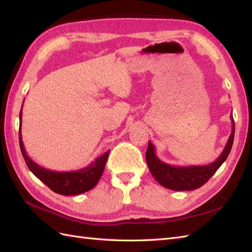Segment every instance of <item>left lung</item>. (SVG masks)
Masks as SVG:
<instances>
[{
	"label": "left lung",
	"instance_id": "8db88e82",
	"mask_svg": "<svg viewBox=\"0 0 252 252\" xmlns=\"http://www.w3.org/2000/svg\"><path fill=\"white\" fill-rule=\"evenodd\" d=\"M231 119L232 133L228 137L225 147H224L222 154L216 161L207 165L176 167V165L165 163L156 156V153H155L156 151H155L154 145L152 142H148L146 162L154 178L156 179L160 185L172 190H192L199 189L217 172V170L225 161L229 152H231L235 134V123L233 116H231Z\"/></svg>",
	"mask_w": 252,
	"mask_h": 252
}]
</instances>
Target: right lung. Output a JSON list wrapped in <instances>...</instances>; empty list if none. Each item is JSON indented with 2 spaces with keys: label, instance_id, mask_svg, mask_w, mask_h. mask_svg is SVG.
<instances>
[{
  "label": "right lung",
  "instance_id": "add662e5",
  "mask_svg": "<svg viewBox=\"0 0 252 252\" xmlns=\"http://www.w3.org/2000/svg\"><path fill=\"white\" fill-rule=\"evenodd\" d=\"M23 108V107H21ZM21 117L23 112L20 110L19 114V145L23 154L24 159L26 161L27 167L33 173L37 179L43 182L49 186L50 189L61 195L71 196V195H80L83 192L92 189L93 187L98 183L101 174L104 172L105 164L109 156V151H107L103 155H100L96 158L94 161L89 164L88 167L82 168L76 171H69V172H57L41 167L35 163L33 160L27 155L26 149L21 137Z\"/></svg>",
  "mask_w": 252,
  "mask_h": 252
}]
</instances>
